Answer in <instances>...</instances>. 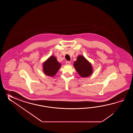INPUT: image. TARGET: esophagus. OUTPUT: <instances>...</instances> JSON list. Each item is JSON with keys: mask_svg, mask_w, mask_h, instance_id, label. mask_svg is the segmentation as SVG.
Returning a JSON list of instances; mask_svg holds the SVG:
<instances>
[{"mask_svg": "<svg viewBox=\"0 0 133 133\" xmlns=\"http://www.w3.org/2000/svg\"><path fill=\"white\" fill-rule=\"evenodd\" d=\"M70 64L71 62H69V61H66V62H65V64H66V65H70Z\"/></svg>", "mask_w": 133, "mask_h": 133, "instance_id": "obj_1", "label": "esophagus"}]
</instances>
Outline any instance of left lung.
I'll return each mask as SVG.
<instances>
[{
	"label": "left lung",
	"mask_w": 133,
	"mask_h": 133,
	"mask_svg": "<svg viewBox=\"0 0 133 133\" xmlns=\"http://www.w3.org/2000/svg\"><path fill=\"white\" fill-rule=\"evenodd\" d=\"M74 65L77 73L82 77L90 76L93 73V68L90 63L83 56L79 55L77 57Z\"/></svg>",
	"instance_id": "1"
}]
</instances>
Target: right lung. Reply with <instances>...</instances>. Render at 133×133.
<instances>
[{
	"label": "right lung",
	"instance_id": "1",
	"mask_svg": "<svg viewBox=\"0 0 133 133\" xmlns=\"http://www.w3.org/2000/svg\"><path fill=\"white\" fill-rule=\"evenodd\" d=\"M43 71L46 75L54 76L61 67V64L58 62L56 57L50 56L43 64Z\"/></svg>",
	"mask_w": 133,
	"mask_h": 133
}]
</instances>
